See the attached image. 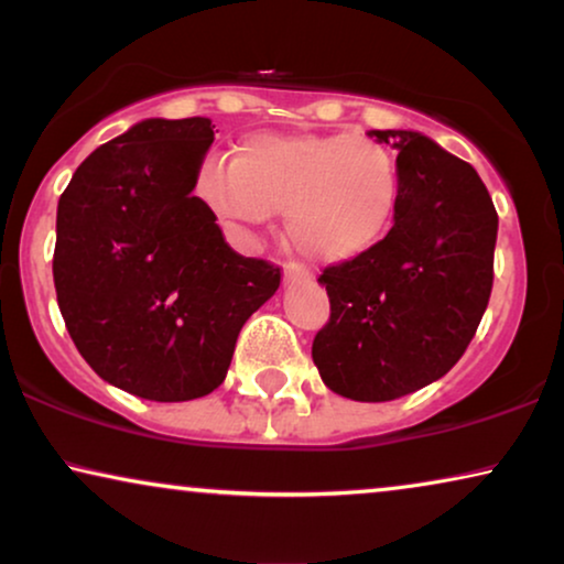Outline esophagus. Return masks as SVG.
Masks as SVG:
<instances>
[{
  "label": "esophagus",
  "instance_id": "obj_1",
  "mask_svg": "<svg viewBox=\"0 0 564 564\" xmlns=\"http://www.w3.org/2000/svg\"><path fill=\"white\" fill-rule=\"evenodd\" d=\"M284 280L288 282H303V280H311V272L303 264H295V261H288L284 264Z\"/></svg>",
  "mask_w": 564,
  "mask_h": 564
}]
</instances>
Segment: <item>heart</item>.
<instances>
[{"mask_svg": "<svg viewBox=\"0 0 564 564\" xmlns=\"http://www.w3.org/2000/svg\"><path fill=\"white\" fill-rule=\"evenodd\" d=\"M197 192L236 230L284 210V230L303 257L341 264L388 230L400 176L390 151L367 138L253 135L236 159H205Z\"/></svg>", "mask_w": 564, "mask_h": 564, "instance_id": "heart-1", "label": "heart"}]
</instances>
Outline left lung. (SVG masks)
<instances>
[{
	"label": "left lung",
	"instance_id": "8db88e82",
	"mask_svg": "<svg viewBox=\"0 0 564 564\" xmlns=\"http://www.w3.org/2000/svg\"><path fill=\"white\" fill-rule=\"evenodd\" d=\"M398 151L395 223L357 259L326 267L330 318L313 361L338 395L384 403L457 365L492 290L498 213L467 161L413 130H369Z\"/></svg>",
	"mask_w": 564,
	"mask_h": 564
}]
</instances>
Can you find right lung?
Returning a JSON list of instances; mask_svg holds the SVG:
<instances>
[{
	"label": "right lung",
	"instance_id": "1",
	"mask_svg": "<svg viewBox=\"0 0 564 564\" xmlns=\"http://www.w3.org/2000/svg\"><path fill=\"white\" fill-rule=\"evenodd\" d=\"M207 118L135 122L76 169L58 199L53 282L68 336L105 382L182 403L226 380L243 323L280 267L236 253L192 195Z\"/></svg>",
	"mask_w": 564,
	"mask_h": 564
}]
</instances>
